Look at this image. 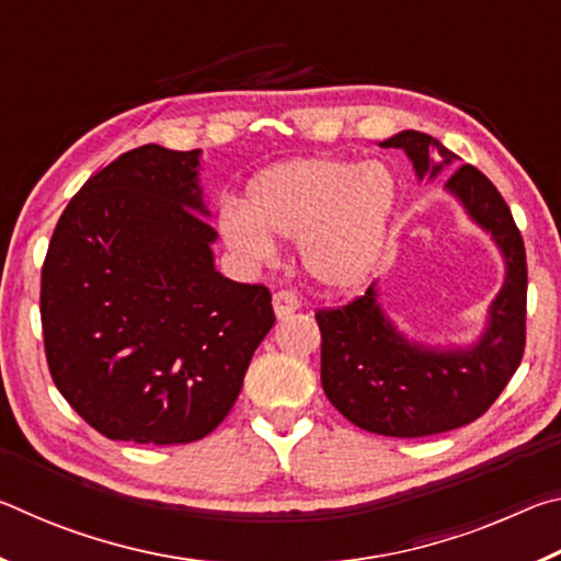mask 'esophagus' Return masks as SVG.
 <instances>
[{"instance_id":"esophagus-1","label":"esophagus","mask_w":561,"mask_h":561,"mask_svg":"<svg viewBox=\"0 0 561 561\" xmlns=\"http://www.w3.org/2000/svg\"><path fill=\"white\" fill-rule=\"evenodd\" d=\"M272 307H274V314H277V319H284L299 309V299L294 297L291 291H277L272 297Z\"/></svg>"}]
</instances>
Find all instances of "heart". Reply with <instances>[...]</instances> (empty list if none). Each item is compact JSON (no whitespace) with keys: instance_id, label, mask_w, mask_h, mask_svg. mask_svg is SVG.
<instances>
[{"instance_id":"b5f03b06","label":"heart","mask_w":561,"mask_h":561,"mask_svg":"<svg viewBox=\"0 0 561 561\" xmlns=\"http://www.w3.org/2000/svg\"><path fill=\"white\" fill-rule=\"evenodd\" d=\"M398 201L401 183L378 160L291 158L254 175L244 203H222L217 232L250 264L277 254L274 237H297L304 272L329 291H351L381 262Z\"/></svg>"}]
</instances>
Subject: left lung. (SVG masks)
<instances>
[{
    "label": "left lung",
    "mask_w": 561,
    "mask_h": 561,
    "mask_svg": "<svg viewBox=\"0 0 561 561\" xmlns=\"http://www.w3.org/2000/svg\"><path fill=\"white\" fill-rule=\"evenodd\" d=\"M378 146L401 148L417 183H431L460 160L417 130H401ZM443 190L495 242L505 277L482 331L468 344L408 334L383 309L378 282L346 307L319 311L321 386L331 405L368 433L423 438L472 423L495 403L525 351L527 262L507 203L472 165L455 168Z\"/></svg>",
    "instance_id": "obj_1"
}]
</instances>
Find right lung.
<instances>
[{"label":"right lung","instance_id":"add662e5","mask_svg":"<svg viewBox=\"0 0 561 561\" xmlns=\"http://www.w3.org/2000/svg\"><path fill=\"white\" fill-rule=\"evenodd\" d=\"M201 170L203 150H128L71 197L46 252L51 378L111 440L205 438L274 327L270 291L215 267Z\"/></svg>","mask_w":561,"mask_h":561}]
</instances>
